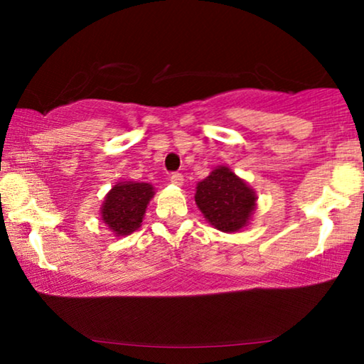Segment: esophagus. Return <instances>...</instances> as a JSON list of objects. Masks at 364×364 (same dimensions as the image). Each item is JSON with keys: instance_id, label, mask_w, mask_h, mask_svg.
I'll return each instance as SVG.
<instances>
[{"instance_id": "obj_1", "label": "esophagus", "mask_w": 364, "mask_h": 364, "mask_svg": "<svg viewBox=\"0 0 364 364\" xmlns=\"http://www.w3.org/2000/svg\"><path fill=\"white\" fill-rule=\"evenodd\" d=\"M171 182L173 183V186H178V187H181L182 186V183H183V176H182V173H172V176H171Z\"/></svg>"}]
</instances>
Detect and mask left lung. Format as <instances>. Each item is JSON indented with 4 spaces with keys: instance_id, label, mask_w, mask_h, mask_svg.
I'll return each mask as SVG.
<instances>
[{
    "instance_id": "left-lung-1",
    "label": "left lung",
    "mask_w": 364,
    "mask_h": 364,
    "mask_svg": "<svg viewBox=\"0 0 364 364\" xmlns=\"http://www.w3.org/2000/svg\"><path fill=\"white\" fill-rule=\"evenodd\" d=\"M196 203L205 220L220 232H238L248 225L257 196L245 181L220 166L197 183Z\"/></svg>"
}]
</instances>
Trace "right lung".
Wrapping results in <instances>:
<instances>
[{
	"instance_id": "1",
	"label": "right lung",
	"mask_w": 364,
	"mask_h": 364,
	"mask_svg": "<svg viewBox=\"0 0 364 364\" xmlns=\"http://www.w3.org/2000/svg\"><path fill=\"white\" fill-rule=\"evenodd\" d=\"M154 187L146 182H119L104 198L101 217L116 237L131 235L141 227Z\"/></svg>"
}]
</instances>
